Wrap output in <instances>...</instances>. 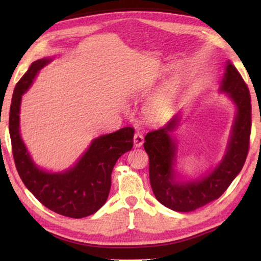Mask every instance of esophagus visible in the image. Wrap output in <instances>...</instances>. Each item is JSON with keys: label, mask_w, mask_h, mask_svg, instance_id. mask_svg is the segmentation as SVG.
<instances>
[{"label": "esophagus", "mask_w": 261, "mask_h": 261, "mask_svg": "<svg viewBox=\"0 0 261 261\" xmlns=\"http://www.w3.org/2000/svg\"><path fill=\"white\" fill-rule=\"evenodd\" d=\"M144 144V136L140 132H136L134 137V145L135 147H141Z\"/></svg>", "instance_id": "1"}]
</instances>
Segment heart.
<instances>
[{"label":"heart","instance_id":"heart-1","mask_svg":"<svg viewBox=\"0 0 261 261\" xmlns=\"http://www.w3.org/2000/svg\"><path fill=\"white\" fill-rule=\"evenodd\" d=\"M178 90L177 82H170L160 93L154 96L144 109V114L149 121L163 122L170 116L173 100Z\"/></svg>","mask_w":261,"mask_h":261}]
</instances>
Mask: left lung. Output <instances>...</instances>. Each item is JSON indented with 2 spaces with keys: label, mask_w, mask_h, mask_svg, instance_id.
I'll return each instance as SVG.
<instances>
[{
  "label": "left lung",
  "mask_w": 261,
  "mask_h": 261,
  "mask_svg": "<svg viewBox=\"0 0 261 261\" xmlns=\"http://www.w3.org/2000/svg\"><path fill=\"white\" fill-rule=\"evenodd\" d=\"M220 91L228 93L236 105L237 113L226 155L204 177L188 182L176 180L173 166L177 146L170 134L178 125V116L145 137L144 148L149 158V182L153 193L168 208L191 212L218 199L244 166L250 146L251 96L241 73L229 61Z\"/></svg>",
  "instance_id": "1"
}]
</instances>
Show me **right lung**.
Segmentation results:
<instances>
[{
    "mask_svg": "<svg viewBox=\"0 0 261 261\" xmlns=\"http://www.w3.org/2000/svg\"><path fill=\"white\" fill-rule=\"evenodd\" d=\"M50 61L41 59L33 62L15 87L9 115L12 154L25 187L43 206L57 214L81 219L95 213L107 200L113 168L118 158L134 146L135 129L126 126L93 139L76 165L62 173H49L39 168L20 138V101L39 70Z\"/></svg>",
    "mask_w": 261,
    "mask_h": 261,
    "instance_id": "1",
    "label": "right lung"
}]
</instances>
